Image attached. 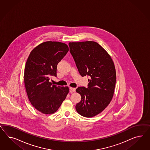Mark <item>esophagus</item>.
<instances>
[{"mask_svg": "<svg viewBox=\"0 0 150 150\" xmlns=\"http://www.w3.org/2000/svg\"><path fill=\"white\" fill-rule=\"evenodd\" d=\"M75 90H76V88H73V87H70V92H75Z\"/></svg>", "mask_w": 150, "mask_h": 150, "instance_id": "1", "label": "esophagus"}]
</instances>
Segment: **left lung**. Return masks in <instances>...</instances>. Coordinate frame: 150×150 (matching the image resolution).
Wrapping results in <instances>:
<instances>
[{"label":"left lung","instance_id":"1","mask_svg":"<svg viewBox=\"0 0 150 150\" xmlns=\"http://www.w3.org/2000/svg\"><path fill=\"white\" fill-rule=\"evenodd\" d=\"M69 45L80 74L90 76L87 88L79 87L76 90L81 97L76 110L83 117H93L101 113L113 97L116 82L113 61L94 41L69 42Z\"/></svg>","mask_w":150,"mask_h":150}]
</instances>
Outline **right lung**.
I'll list each match as a JSON object with an SVG mask.
<instances>
[{
	"label": "right lung",
	"instance_id": "1",
	"mask_svg": "<svg viewBox=\"0 0 150 150\" xmlns=\"http://www.w3.org/2000/svg\"><path fill=\"white\" fill-rule=\"evenodd\" d=\"M68 51L65 43L47 41L36 47L27 58L23 76L27 96L42 113H54L68 94V87L52 85L49 81L50 76H57V65Z\"/></svg>",
	"mask_w": 150,
	"mask_h": 150
}]
</instances>
